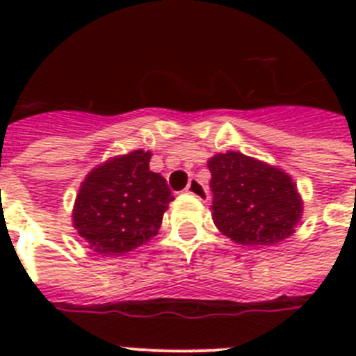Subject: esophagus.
<instances>
[{"mask_svg":"<svg viewBox=\"0 0 356 356\" xmlns=\"http://www.w3.org/2000/svg\"><path fill=\"white\" fill-rule=\"evenodd\" d=\"M186 194L197 197L201 203H207V201H209V192H207L205 186H203L197 179H190L188 186H186Z\"/></svg>","mask_w":356,"mask_h":356,"instance_id":"obj_1","label":"esophagus"}]
</instances>
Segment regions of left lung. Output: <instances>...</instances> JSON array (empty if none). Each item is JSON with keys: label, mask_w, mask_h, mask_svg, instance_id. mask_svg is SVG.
Wrapping results in <instances>:
<instances>
[{"label": "left lung", "mask_w": 356, "mask_h": 356, "mask_svg": "<svg viewBox=\"0 0 356 356\" xmlns=\"http://www.w3.org/2000/svg\"><path fill=\"white\" fill-rule=\"evenodd\" d=\"M207 166L220 233L243 245H273L296 233L303 200L286 172L238 151L218 153Z\"/></svg>", "instance_id": "obj_1"}]
</instances>
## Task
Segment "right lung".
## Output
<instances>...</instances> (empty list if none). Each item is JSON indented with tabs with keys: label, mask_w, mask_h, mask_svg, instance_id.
Listing matches in <instances>:
<instances>
[{
	"label": "right lung",
	"mask_w": 356,
	"mask_h": 356,
	"mask_svg": "<svg viewBox=\"0 0 356 356\" xmlns=\"http://www.w3.org/2000/svg\"><path fill=\"white\" fill-rule=\"evenodd\" d=\"M149 161L144 149L113 156L81 183L72 222L96 253H129L159 233L173 195L166 179L149 172Z\"/></svg>",
	"instance_id": "right-lung-1"
}]
</instances>
